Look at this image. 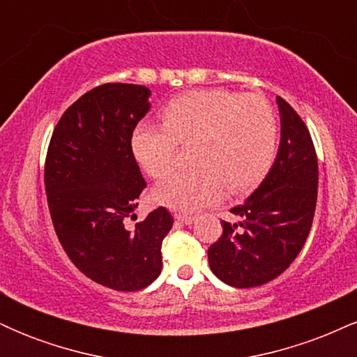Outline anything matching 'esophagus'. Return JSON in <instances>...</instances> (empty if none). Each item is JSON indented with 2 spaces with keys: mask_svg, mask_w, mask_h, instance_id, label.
<instances>
[{
  "mask_svg": "<svg viewBox=\"0 0 357 357\" xmlns=\"http://www.w3.org/2000/svg\"><path fill=\"white\" fill-rule=\"evenodd\" d=\"M174 218L178 221H181L183 225H192L195 223L196 216H191V215H181V213H174Z\"/></svg>",
  "mask_w": 357,
  "mask_h": 357,
  "instance_id": "34e87169",
  "label": "esophagus"
}]
</instances>
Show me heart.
Returning <instances> with one entry per match:
<instances>
[{"label": "heart", "instance_id": "obj_1", "mask_svg": "<svg viewBox=\"0 0 357 357\" xmlns=\"http://www.w3.org/2000/svg\"><path fill=\"white\" fill-rule=\"evenodd\" d=\"M277 116L265 97L228 90H191L166 104L161 127L139 126L130 151L147 176L161 179L173 167L176 146H191V169L153 190V199L190 213L230 195L248 192L265 179L277 155Z\"/></svg>", "mask_w": 357, "mask_h": 357}]
</instances>
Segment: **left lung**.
<instances>
[{
  "mask_svg": "<svg viewBox=\"0 0 357 357\" xmlns=\"http://www.w3.org/2000/svg\"><path fill=\"white\" fill-rule=\"evenodd\" d=\"M280 144L268 174L231 208L238 223L223 221V235L208 250L211 272L236 289L264 285L289 268L304 247L317 203L319 167L309 130L282 97Z\"/></svg>",
  "mask_w": 357,
  "mask_h": 357,
  "instance_id": "obj_1",
  "label": "left lung"
}]
</instances>
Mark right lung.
<instances>
[{"label": "right lung", "instance_id": "right-lung-1", "mask_svg": "<svg viewBox=\"0 0 357 357\" xmlns=\"http://www.w3.org/2000/svg\"><path fill=\"white\" fill-rule=\"evenodd\" d=\"M144 85L104 84L65 110L48 146L45 190L65 253L84 275L122 292L153 284L173 227L166 208L127 230L124 220L146 188L130 136L149 112ZM134 216V215H132Z\"/></svg>", "mask_w": 357, "mask_h": 357}]
</instances>
